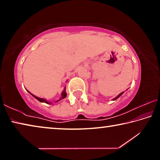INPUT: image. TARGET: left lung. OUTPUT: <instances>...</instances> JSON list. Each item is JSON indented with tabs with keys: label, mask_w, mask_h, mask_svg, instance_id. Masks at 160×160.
I'll use <instances>...</instances> for the list:
<instances>
[{
	"label": "left lung",
	"mask_w": 160,
	"mask_h": 160,
	"mask_svg": "<svg viewBox=\"0 0 160 160\" xmlns=\"http://www.w3.org/2000/svg\"><path fill=\"white\" fill-rule=\"evenodd\" d=\"M123 93H124V92H121V93L119 94L117 97H115V98H113V101H114V100H116V99H117L118 98V97H121V95H122V94H123Z\"/></svg>",
	"instance_id": "left-lung-1"
}]
</instances>
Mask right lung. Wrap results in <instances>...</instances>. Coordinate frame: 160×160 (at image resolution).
Instances as JSON below:
<instances>
[{
  "label": "right lung",
  "mask_w": 160,
  "mask_h": 160,
  "mask_svg": "<svg viewBox=\"0 0 160 160\" xmlns=\"http://www.w3.org/2000/svg\"><path fill=\"white\" fill-rule=\"evenodd\" d=\"M66 87H65L64 88V90H63V91L62 92V93H61V97L59 99H58V100H56V101L55 102H59L60 101V100H61V99H64V98H66V96H67V94H66ZM28 92L30 94H32V96H33L34 98H36L38 101H39L40 102H44V103H46V104H52V102H48V100H47L46 99H44V98H39V97H37V96H35V95H34V94H32L31 92H29L28 91V90H27Z\"/></svg>",
  "instance_id": "obj_1"
}]
</instances>
